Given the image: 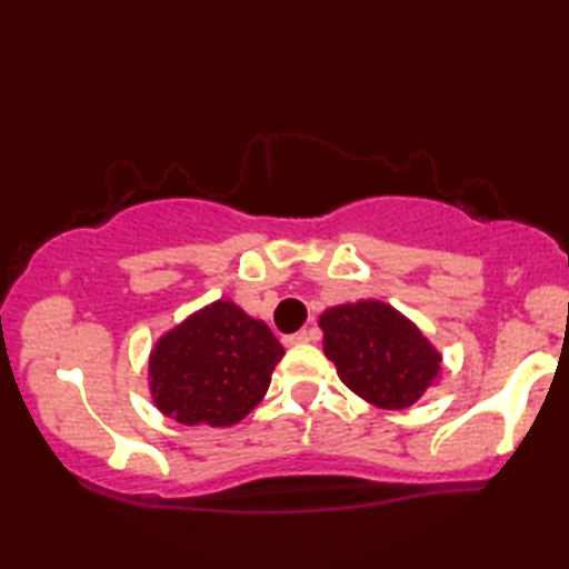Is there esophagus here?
Instances as JSON below:
<instances>
[{
    "mask_svg": "<svg viewBox=\"0 0 569 569\" xmlns=\"http://www.w3.org/2000/svg\"><path fill=\"white\" fill-rule=\"evenodd\" d=\"M311 331H296V333H291V336H286V339H283V343L286 346H298V343H308V341H311Z\"/></svg>",
    "mask_w": 569,
    "mask_h": 569,
    "instance_id": "obj_1",
    "label": "esophagus"
}]
</instances>
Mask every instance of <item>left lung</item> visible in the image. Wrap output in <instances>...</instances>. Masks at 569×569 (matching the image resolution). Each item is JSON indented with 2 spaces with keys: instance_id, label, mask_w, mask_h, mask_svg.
<instances>
[{
  "instance_id": "obj_1",
  "label": "left lung",
  "mask_w": 569,
  "mask_h": 569,
  "mask_svg": "<svg viewBox=\"0 0 569 569\" xmlns=\"http://www.w3.org/2000/svg\"><path fill=\"white\" fill-rule=\"evenodd\" d=\"M323 353L356 397L379 409H407L435 387L441 353L419 326L383 301L326 308Z\"/></svg>"
}]
</instances>
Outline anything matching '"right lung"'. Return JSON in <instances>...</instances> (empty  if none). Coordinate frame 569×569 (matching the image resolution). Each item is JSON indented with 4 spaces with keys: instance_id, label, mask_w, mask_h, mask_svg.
I'll return each instance as SVG.
<instances>
[{
    "instance_id": "1",
    "label": "right lung",
    "mask_w": 569,
    "mask_h": 569,
    "mask_svg": "<svg viewBox=\"0 0 569 569\" xmlns=\"http://www.w3.org/2000/svg\"><path fill=\"white\" fill-rule=\"evenodd\" d=\"M283 346L263 321L220 298L160 336L148 379L156 407L186 427H233L266 397Z\"/></svg>"
}]
</instances>
